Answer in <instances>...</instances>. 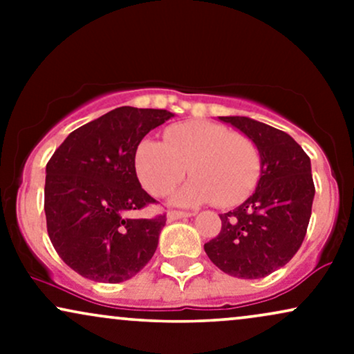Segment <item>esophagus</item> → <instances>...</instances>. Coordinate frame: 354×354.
<instances>
[{
    "label": "esophagus",
    "instance_id": "34e87169",
    "mask_svg": "<svg viewBox=\"0 0 354 354\" xmlns=\"http://www.w3.org/2000/svg\"><path fill=\"white\" fill-rule=\"evenodd\" d=\"M191 213H185V211H168V221H178V219L189 218Z\"/></svg>",
    "mask_w": 354,
    "mask_h": 354
}]
</instances>
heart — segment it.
<instances>
[{"instance_id": "heart-1", "label": "heart", "mask_w": 354, "mask_h": 354, "mask_svg": "<svg viewBox=\"0 0 354 354\" xmlns=\"http://www.w3.org/2000/svg\"><path fill=\"white\" fill-rule=\"evenodd\" d=\"M188 168L194 176L173 194L174 205L233 206L254 189L261 160L253 141L211 121L173 124L165 143L145 138L135 149L138 180L153 196L169 193Z\"/></svg>"}]
</instances>
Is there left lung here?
I'll list each match as a JSON object with an SVG mask.
<instances>
[{
	"mask_svg": "<svg viewBox=\"0 0 354 354\" xmlns=\"http://www.w3.org/2000/svg\"><path fill=\"white\" fill-rule=\"evenodd\" d=\"M219 121L253 141L261 171L254 193L219 214L221 231L205 251L226 274L265 278L293 258L306 234L315 198L311 161L281 129L246 116H219Z\"/></svg>",
	"mask_w": 354,
	"mask_h": 354,
	"instance_id": "8db88e82",
	"label": "left lung"
}]
</instances>
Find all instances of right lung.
I'll use <instances>...</instances> for the list:
<instances>
[{
	"label": "right lung",
	"instance_id": "obj_1",
	"mask_svg": "<svg viewBox=\"0 0 354 354\" xmlns=\"http://www.w3.org/2000/svg\"><path fill=\"white\" fill-rule=\"evenodd\" d=\"M173 113L121 106L70 133L46 165L44 213L56 253L98 283H121L148 265L166 216L136 219L156 203L135 169V149Z\"/></svg>",
	"mask_w": 354,
	"mask_h": 354
}]
</instances>
